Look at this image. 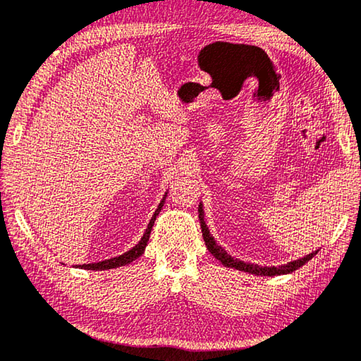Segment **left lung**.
<instances>
[{
  "mask_svg": "<svg viewBox=\"0 0 361 361\" xmlns=\"http://www.w3.org/2000/svg\"><path fill=\"white\" fill-rule=\"evenodd\" d=\"M199 219H200V227H202V235L204 239V244H207V249L213 253L216 259L221 261L224 266L233 267V269L243 271V272H249L253 275H261V277H274V275H285V274H291L294 271H298L299 267H302L305 263H308L312 259L317 250L308 253V255L302 257L299 259L289 261L286 264H280V266H259V264H253V263H244L239 258H231L222 245L216 244V239L211 236V233L208 230V225L204 224V211H203V203L200 202L199 204Z\"/></svg>",
  "mask_w": 361,
  "mask_h": 361,
  "instance_id": "obj_1",
  "label": "left lung"
}]
</instances>
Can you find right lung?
<instances>
[{"mask_svg": "<svg viewBox=\"0 0 361 361\" xmlns=\"http://www.w3.org/2000/svg\"><path fill=\"white\" fill-rule=\"evenodd\" d=\"M166 197H167V192L164 194V197H162V200L159 202L157 211H154V214L152 216L150 222H148L147 228L144 231V236L140 238V241L136 245H134L133 249L122 253V255H118V257L104 259V261H98V263L80 264L78 267H81V269H87V271H108V269H116V267H120V266H126V264H130L131 261L137 259L140 255H142L144 250H145V247L148 244V238H150V233H152V228H153V224H154V221H157V216L159 214V211L162 209V207H164Z\"/></svg>", "mask_w": 361, "mask_h": 361, "instance_id": "right-lung-1", "label": "right lung"}]
</instances>
